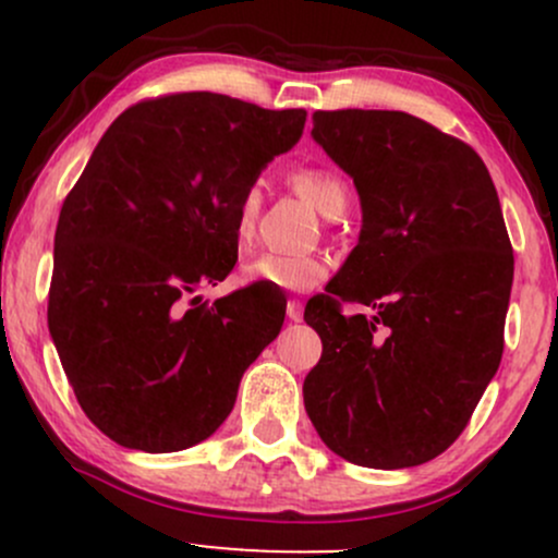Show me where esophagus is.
<instances>
[{
    "label": "esophagus",
    "instance_id": "1",
    "mask_svg": "<svg viewBox=\"0 0 558 558\" xmlns=\"http://www.w3.org/2000/svg\"><path fill=\"white\" fill-rule=\"evenodd\" d=\"M286 317L288 323H301V317H304V310H301V301L299 299H291L286 304Z\"/></svg>",
    "mask_w": 558,
    "mask_h": 558
}]
</instances>
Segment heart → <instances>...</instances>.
I'll list each match as a JSON object with an SVG mask.
<instances>
[{"label":"heart","instance_id":"1","mask_svg":"<svg viewBox=\"0 0 558 558\" xmlns=\"http://www.w3.org/2000/svg\"><path fill=\"white\" fill-rule=\"evenodd\" d=\"M288 185L304 196L319 215L338 217L349 207V185L332 168L325 165H299L288 172ZM262 209V191L257 183L246 185L235 202L233 213V239L239 246H248L257 233V220ZM328 259L317 254H254L241 265L243 283H254L275 291H312L328 278Z\"/></svg>","mask_w":558,"mask_h":558}]
</instances>
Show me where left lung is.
I'll return each mask as SVG.
<instances>
[{"label":"left lung","mask_w":558,"mask_h":558,"mask_svg":"<svg viewBox=\"0 0 558 558\" xmlns=\"http://www.w3.org/2000/svg\"><path fill=\"white\" fill-rule=\"evenodd\" d=\"M312 136L354 178L362 233L306 325L319 438L345 462L417 466L444 453L504 354L514 252L496 185L462 138L407 112L317 110ZM362 303L373 316H343Z\"/></svg>","instance_id":"left-lung-1"}]
</instances>
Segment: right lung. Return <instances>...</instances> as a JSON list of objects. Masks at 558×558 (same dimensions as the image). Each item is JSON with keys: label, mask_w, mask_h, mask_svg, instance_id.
<instances>
[{"label": "right lung", "mask_w": 558, "mask_h": 558, "mask_svg": "<svg viewBox=\"0 0 558 558\" xmlns=\"http://www.w3.org/2000/svg\"><path fill=\"white\" fill-rule=\"evenodd\" d=\"M304 120L181 92L128 107L96 144L57 220L47 319L75 399L114 444L209 438L283 328L254 286L215 304L196 291L233 270L235 202Z\"/></svg>", "instance_id": "obj_1"}]
</instances>
